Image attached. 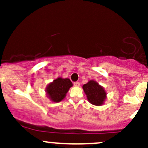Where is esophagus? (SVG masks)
I'll list each match as a JSON object with an SVG mask.
<instances>
[{
  "label": "esophagus",
  "instance_id": "obj_1",
  "mask_svg": "<svg viewBox=\"0 0 148 148\" xmlns=\"http://www.w3.org/2000/svg\"><path fill=\"white\" fill-rule=\"evenodd\" d=\"M74 86H75V87H79V86H80V83L78 82V81H76V82H74Z\"/></svg>",
  "mask_w": 148,
  "mask_h": 148
}]
</instances>
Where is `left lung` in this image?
<instances>
[{
  "mask_svg": "<svg viewBox=\"0 0 148 148\" xmlns=\"http://www.w3.org/2000/svg\"><path fill=\"white\" fill-rule=\"evenodd\" d=\"M84 92L90 103L95 106H101L106 99L104 88L94 80H90L83 86Z\"/></svg>",
  "mask_w": 148,
  "mask_h": 148,
  "instance_id": "left-lung-1",
  "label": "left lung"
}]
</instances>
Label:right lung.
<instances>
[{"instance_id":"add662e5","label":"right lung","mask_w":148,"mask_h":148,"mask_svg":"<svg viewBox=\"0 0 148 148\" xmlns=\"http://www.w3.org/2000/svg\"><path fill=\"white\" fill-rule=\"evenodd\" d=\"M72 86V83L69 79L59 77L47 86L46 92L51 101L60 102L65 97L66 94Z\"/></svg>"}]
</instances>
